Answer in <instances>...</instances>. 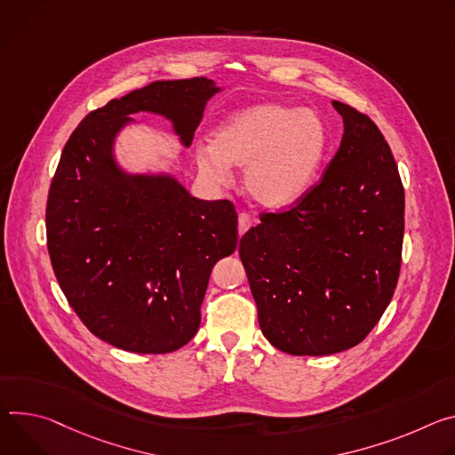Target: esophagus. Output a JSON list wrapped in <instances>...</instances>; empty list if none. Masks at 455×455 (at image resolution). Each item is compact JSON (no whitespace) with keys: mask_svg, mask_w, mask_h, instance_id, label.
I'll return each mask as SVG.
<instances>
[{"mask_svg":"<svg viewBox=\"0 0 455 455\" xmlns=\"http://www.w3.org/2000/svg\"><path fill=\"white\" fill-rule=\"evenodd\" d=\"M253 222H255V220L251 219L247 213H240V215H238V233L243 235L251 226H253Z\"/></svg>","mask_w":455,"mask_h":455,"instance_id":"esophagus-1","label":"esophagus"}]
</instances>
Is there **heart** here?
Instances as JSON below:
<instances>
[{"label": "heart", "instance_id": "b5f03b06", "mask_svg": "<svg viewBox=\"0 0 455 455\" xmlns=\"http://www.w3.org/2000/svg\"><path fill=\"white\" fill-rule=\"evenodd\" d=\"M329 144V130L316 112L262 103L231 114L215 130L213 144L195 148V159L200 173L217 184L229 182L231 166L245 168L249 196L282 210L315 186Z\"/></svg>", "mask_w": 455, "mask_h": 455}]
</instances>
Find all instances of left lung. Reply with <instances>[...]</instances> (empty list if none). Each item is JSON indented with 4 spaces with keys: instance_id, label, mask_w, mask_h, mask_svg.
I'll return each instance as SVG.
<instances>
[{
    "instance_id": "1",
    "label": "left lung",
    "mask_w": 455,
    "mask_h": 455,
    "mask_svg": "<svg viewBox=\"0 0 455 455\" xmlns=\"http://www.w3.org/2000/svg\"><path fill=\"white\" fill-rule=\"evenodd\" d=\"M343 137L322 180L280 213H262L238 253L271 345L325 356L358 345L397 285L405 191L374 121L332 100Z\"/></svg>"
}]
</instances>
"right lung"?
<instances>
[{
  "mask_svg": "<svg viewBox=\"0 0 455 455\" xmlns=\"http://www.w3.org/2000/svg\"><path fill=\"white\" fill-rule=\"evenodd\" d=\"M212 79L156 81L90 112L67 140L46 200V245L70 307L123 350L164 355L198 331L213 266L238 242L229 200L191 196L170 175H126L114 140L128 116L168 117L189 146Z\"/></svg>",
  "mask_w": 455,
  "mask_h": 455,
  "instance_id": "1",
  "label": "right lung"
}]
</instances>
